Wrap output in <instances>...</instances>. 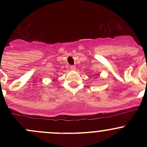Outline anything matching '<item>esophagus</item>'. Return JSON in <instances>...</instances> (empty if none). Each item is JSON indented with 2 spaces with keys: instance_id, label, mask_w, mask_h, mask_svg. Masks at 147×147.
Returning <instances> with one entry per match:
<instances>
[{
  "instance_id": "obj_1",
  "label": "esophagus",
  "mask_w": 147,
  "mask_h": 147,
  "mask_svg": "<svg viewBox=\"0 0 147 147\" xmlns=\"http://www.w3.org/2000/svg\"><path fill=\"white\" fill-rule=\"evenodd\" d=\"M69 68H70L71 70H75V65H71V66L69 67Z\"/></svg>"
}]
</instances>
